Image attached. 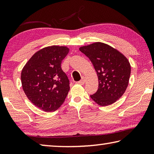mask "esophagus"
Masks as SVG:
<instances>
[{"mask_svg": "<svg viewBox=\"0 0 154 154\" xmlns=\"http://www.w3.org/2000/svg\"><path fill=\"white\" fill-rule=\"evenodd\" d=\"M85 78L84 77H82V79H81L79 82H78V83H79V84H82V85H83V84H84L85 83Z\"/></svg>", "mask_w": 154, "mask_h": 154, "instance_id": "obj_1", "label": "esophagus"}]
</instances>
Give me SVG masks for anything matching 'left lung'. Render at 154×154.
Here are the masks:
<instances>
[{
  "instance_id": "obj_1",
  "label": "left lung",
  "mask_w": 154,
  "mask_h": 154,
  "mask_svg": "<svg viewBox=\"0 0 154 154\" xmlns=\"http://www.w3.org/2000/svg\"><path fill=\"white\" fill-rule=\"evenodd\" d=\"M79 50L92 62L98 75V89L90 95L100 106H108L122 97L128 87L131 72L128 60L107 44L96 42Z\"/></svg>"
}]
</instances>
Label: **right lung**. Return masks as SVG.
<instances>
[{"label": "right lung", "instance_id": "right-lung-1", "mask_svg": "<svg viewBox=\"0 0 154 154\" xmlns=\"http://www.w3.org/2000/svg\"><path fill=\"white\" fill-rule=\"evenodd\" d=\"M66 46L51 45L36 51L21 72L23 90L36 107L54 111L64 102L70 90L69 80L61 68L69 53Z\"/></svg>", "mask_w": 154, "mask_h": 154}]
</instances>
